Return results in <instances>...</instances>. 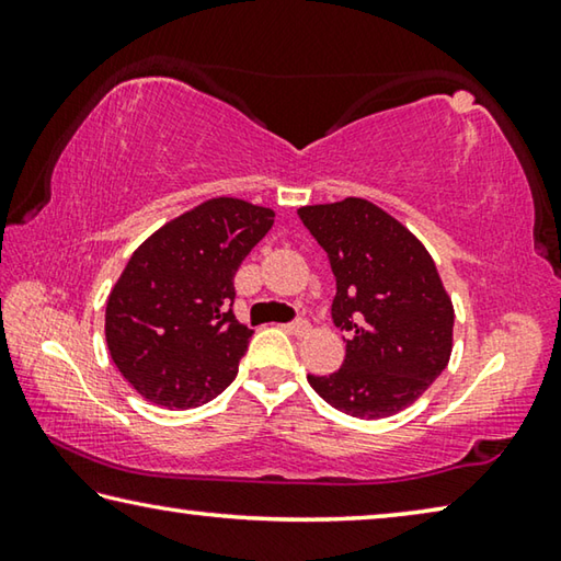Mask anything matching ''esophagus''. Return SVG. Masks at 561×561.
Returning <instances> with one entry per match:
<instances>
[{
	"instance_id": "34e87169",
	"label": "esophagus",
	"mask_w": 561,
	"mask_h": 561,
	"mask_svg": "<svg viewBox=\"0 0 561 561\" xmlns=\"http://www.w3.org/2000/svg\"><path fill=\"white\" fill-rule=\"evenodd\" d=\"M287 331H289V334H294V336L309 334V321L307 319H294L291 324H287Z\"/></svg>"
}]
</instances>
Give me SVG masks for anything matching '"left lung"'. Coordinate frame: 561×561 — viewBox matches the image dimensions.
Instances as JSON below:
<instances>
[{
  "instance_id": "8db88e82",
  "label": "left lung",
  "mask_w": 561,
  "mask_h": 561,
  "mask_svg": "<svg viewBox=\"0 0 561 561\" xmlns=\"http://www.w3.org/2000/svg\"><path fill=\"white\" fill-rule=\"evenodd\" d=\"M297 215L336 277L334 324L348 331L339 371L307 376L336 411L376 421L415 403L448 366L453 301L417 237L364 197Z\"/></svg>"
}]
</instances>
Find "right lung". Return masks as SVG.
I'll return each instance as SVG.
<instances>
[{"label": "right lung", "instance_id": "obj_1", "mask_svg": "<svg viewBox=\"0 0 561 561\" xmlns=\"http://www.w3.org/2000/svg\"><path fill=\"white\" fill-rule=\"evenodd\" d=\"M274 210L213 197L133 252L106 304V344L146 401L185 411L234 381L252 331L234 319V272Z\"/></svg>", "mask_w": 561, "mask_h": 561}]
</instances>
